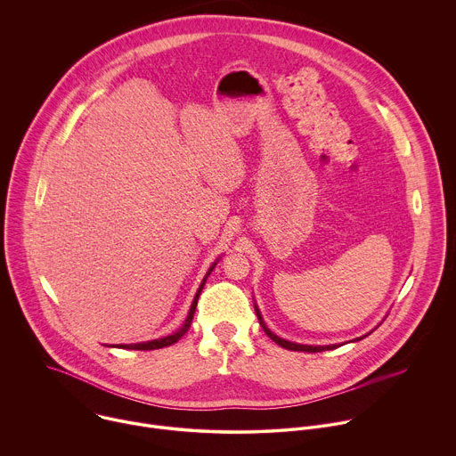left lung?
<instances>
[{"label": "left lung", "mask_w": 456, "mask_h": 456, "mask_svg": "<svg viewBox=\"0 0 456 456\" xmlns=\"http://www.w3.org/2000/svg\"><path fill=\"white\" fill-rule=\"evenodd\" d=\"M255 312H256V317H258V321H260V326L264 328V331L267 333V337H269L271 340H274L278 346L285 347V349H290V351H306V353H319V351H328V349L338 347V344H331V346H306V344H296V342H289V340H285V338H280L278 335H274V333L265 326V322H264V319H262V314H260V310L256 308V305H255ZM363 337H365V335H363ZM363 337H360V338H363ZM360 338H356V340H360Z\"/></svg>", "instance_id": "8db88e82"}]
</instances>
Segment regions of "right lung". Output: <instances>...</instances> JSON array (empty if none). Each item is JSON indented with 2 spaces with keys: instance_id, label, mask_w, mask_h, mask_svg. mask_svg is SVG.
I'll list each match as a JSON object with an SVG mask.
<instances>
[{
  "instance_id": "add662e5",
  "label": "right lung",
  "mask_w": 456,
  "mask_h": 456,
  "mask_svg": "<svg viewBox=\"0 0 456 456\" xmlns=\"http://www.w3.org/2000/svg\"><path fill=\"white\" fill-rule=\"evenodd\" d=\"M214 267H216V264L208 269L207 276L203 278V281H201V285H200V289H198V292H196V297H194V301H192V305H191L189 315H187V319H185L183 326H182L178 331H175L173 335L162 337V338H155V340H148V342H139V344H121V346H118V347H125V349H139V351H150V349L167 347V346H171V344L178 342V340H180V338L189 331V328H191V322H192V317H194V312H196V306H198V297H200V294H201V290H203V285H205V281H207V278H208V274L212 273V269H214Z\"/></svg>"
}]
</instances>
